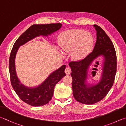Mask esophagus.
<instances>
[{"instance_id":"1","label":"esophagus","mask_w":126,"mask_h":126,"mask_svg":"<svg viewBox=\"0 0 126 126\" xmlns=\"http://www.w3.org/2000/svg\"><path fill=\"white\" fill-rule=\"evenodd\" d=\"M65 73L66 75H70V73H71V69H70L69 67H66L65 69Z\"/></svg>"}]
</instances>
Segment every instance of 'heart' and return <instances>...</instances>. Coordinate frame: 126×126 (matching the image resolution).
Returning a JSON list of instances; mask_svg holds the SVG:
<instances>
[{
    "label": "heart",
    "instance_id": "1",
    "mask_svg": "<svg viewBox=\"0 0 126 126\" xmlns=\"http://www.w3.org/2000/svg\"><path fill=\"white\" fill-rule=\"evenodd\" d=\"M59 44L62 50L69 52L75 49L74 58L76 60L83 59L93 46L94 38L91 34L83 30L64 32L60 35Z\"/></svg>",
    "mask_w": 126,
    "mask_h": 126
}]
</instances>
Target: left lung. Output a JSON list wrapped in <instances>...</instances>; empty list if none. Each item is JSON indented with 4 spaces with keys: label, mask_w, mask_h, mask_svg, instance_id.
Returning a JSON list of instances; mask_svg holds the SVG:
<instances>
[{
    "label": "left lung",
    "mask_w": 126,
    "mask_h": 126,
    "mask_svg": "<svg viewBox=\"0 0 126 126\" xmlns=\"http://www.w3.org/2000/svg\"><path fill=\"white\" fill-rule=\"evenodd\" d=\"M94 26L97 32V40L93 51L82 60L69 63L74 98L86 105L98 102L107 95L113 86L117 70V57L113 43L102 28L97 25ZM100 56L104 59L101 78L96 85L88 84V69L93 60Z\"/></svg>",
    "instance_id": "1"
}]
</instances>
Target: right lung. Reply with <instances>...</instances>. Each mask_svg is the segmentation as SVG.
Segmentation results:
<instances>
[{
    "instance_id": "1",
    "label": "right lung",
    "mask_w": 126,
    "mask_h": 126,
    "mask_svg": "<svg viewBox=\"0 0 126 126\" xmlns=\"http://www.w3.org/2000/svg\"><path fill=\"white\" fill-rule=\"evenodd\" d=\"M61 26V23L32 25L16 40L11 51L9 65L11 84L19 97L32 106H41L49 102L53 96L55 85L66 75L64 72L66 65H63L52 72L38 86L28 87L22 84L16 75L15 65L16 52L20 46L28 41L40 35L47 36L59 30Z\"/></svg>"
}]
</instances>
